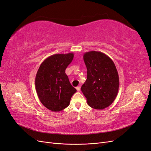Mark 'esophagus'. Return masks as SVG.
Returning a JSON list of instances; mask_svg holds the SVG:
<instances>
[{
    "label": "esophagus",
    "instance_id": "esophagus-1",
    "mask_svg": "<svg viewBox=\"0 0 151 151\" xmlns=\"http://www.w3.org/2000/svg\"><path fill=\"white\" fill-rule=\"evenodd\" d=\"M76 88L77 91H80V86H78V87H76Z\"/></svg>",
    "mask_w": 151,
    "mask_h": 151
}]
</instances>
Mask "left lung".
I'll return each instance as SVG.
<instances>
[{
	"mask_svg": "<svg viewBox=\"0 0 151 151\" xmlns=\"http://www.w3.org/2000/svg\"><path fill=\"white\" fill-rule=\"evenodd\" d=\"M87 78L81 87L88 105L96 110L109 106L117 97L119 87V74L113 60L101 52L83 54Z\"/></svg>",
	"mask_w": 151,
	"mask_h": 151,
	"instance_id": "obj_1",
	"label": "left lung"
}]
</instances>
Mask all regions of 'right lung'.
<instances>
[{
	"instance_id": "right-lung-1",
	"label": "right lung",
	"mask_w": 151,
	"mask_h": 151,
	"mask_svg": "<svg viewBox=\"0 0 151 151\" xmlns=\"http://www.w3.org/2000/svg\"><path fill=\"white\" fill-rule=\"evenodd\" d=\"M74 57V53L54 54L42 62L35 79L37 94L41 103L53 111L68 107L76 92L65 71Z\"/></svg>"
}]
</instances>
